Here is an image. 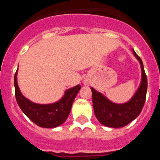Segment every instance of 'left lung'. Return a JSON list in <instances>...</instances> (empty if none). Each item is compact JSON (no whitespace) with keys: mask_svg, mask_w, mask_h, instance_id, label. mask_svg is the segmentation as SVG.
Returning <instances> with one entry per match:
<instances>
[{"mask_svg":"<svg viewBox=\"0 0 160 160\" xmlns=\"http://www.w3.org/2000/svg\"><path fill=\"white\" fill-rule=\"evenodd\" d=\"M133 53L140 63L142 79L138 90L129 101L117 104L110 101L107 97L98 92L93 87L90 88L92 91L93 107L96 118L102 125L109 128H120L129 124L138 116L145 103L148 79L142 60L134 49Z\"/></svg>","mask_w":160,"mask_h":160,"instance_id":"left-lung-1","label":"left lung"}]
</instances>
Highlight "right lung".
<instances>
[{
	"mask_svg": "<svg viewBox=\"0 0 160 160\" xmlns=\"http://www.w3.org/2000/svg\"><path fill=\"white\" fill-rule=\"evenodd\" d=\"M18 70L14 76L15 96L20 108L36 125L44 128H54L62 125L70 113L72 104L81 89L80 85L66 90L59 101L50 104H38L31 102L22 94L18 84Z\"/></svg>",
	"mask_w": 160,
	"mask_h": 160,
	"instance_id": "right-lung-1",
	"label": "right lung"
}]
</instances>
